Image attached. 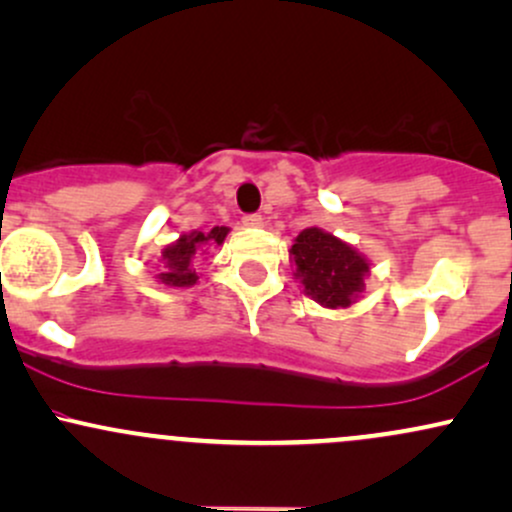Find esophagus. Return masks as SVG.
<instances>
[{"label":"esophagus","mask_w":512,"mask_h":512,"mask_svg":"<svg viewBox=\"0 0 512 512\" xmlns=\"http://www.w3.org/2000/svg\"><path fill=\"white\" fill-rule=\"evenodd\" d=\"M243 226H248V228H262L264 226V219L260 214H248V216H243Z\"/></svg>","instance_id":"esophagus-1"}]
</instances>
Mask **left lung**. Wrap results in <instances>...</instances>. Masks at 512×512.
Masks as SVG:
<instances>
[{
    "label": "left lung",
    "mask_w": 512,
    "mask_h": 512,
    "mask_svg": "<svg viewBox=\"0 0 512 512\" xmlns=\"http://www.w3.org/2000/svg\"><path fill=\"white\" fill-rule=\"evenodd\" d=\"M293 279L303 286L305 296L322 308L339 310L358 303L366 276H370V260L354 245L327 233L325 228H303L289 250Z\"/></svg>",
    "instance_id": "8db88e82"
}]
</instances>
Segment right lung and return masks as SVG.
Returning a JSON list of instances; mask_svg holds the SVG:
<instances>
[{"mask_svg":"<svg viewBox=\"0 0 512 512\" xmlns=\"http://www.w3.org/2000/svg\"><path fill=\"white\" fill-rule=\"evenodd\" d=\"M228 231H231L228 226H214L211 231L182 233L178 240H173V243L161 250L163 272L156 274V279L161 281V284L170 286V289H187V286H195L199 281V276L195 272L197 255H204L207 248L223 245Z\"/></svg>","mask_w":512,"mask_h":512,"instance_id":"1","label":"right lung"}]
</instances>
